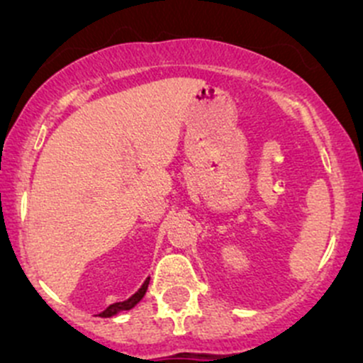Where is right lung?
I'll use <instances>...</instances> for the list:
<instances>
[{
	"label": "right lung",
	"mask_w": 363,
	"mask_h": 363,
	"mask_svg": "<svg viewBox=\"0 0 363 363\" xmlns=\"http://www.w3.org/2000/svg\"><path fill=\"white\" fill-rule=\"evenodd\" d=\"M147 286H149V279L145 281L144 284H142V288L137 291V294L131 295L130 298L124 300V302H116V303H112V306H108L107 309H105L104 313L98 314V316H101V318H111V316H113V314L121 313V311H130L131 307H135L138 302H140L142 296H144L145 291H147Z\"/></svg>",
	"instance_id": "add662e5"
}]
</instances>
